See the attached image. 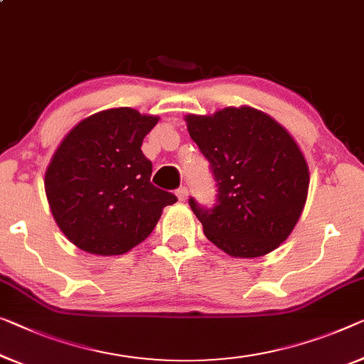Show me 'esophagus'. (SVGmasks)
<instances>
[{"label": "esophagus", "instance_id": "1", "mask_svg": "<svg viewBox=\"0 0 364 364\" xmlns=\"http://www.w3.org/2000/svg\"><path fill=\"white\" fill-rule=\"evenodd\" d=\"M176 198H178V200H180V203H184V200L188 199V189L186 188L176 189Z\"/></svg>", "mask_w": 364, "mask_h": 364}]
</instances>
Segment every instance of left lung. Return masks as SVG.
Listing matches in <instances>:
<instances>
[{
  "label": "left lung",
  "instance_id": "left-lung-1",
  "mask_svg": "<svg viewBox=\"0 0 364 364\" xmlns=\"http://www.w3.org/2000/svg\"><path fill=\"white\" fill-rule=\"evenodd\" d=\"M184 121L219 193L213 209L189 199L205 237L234 258L276 250L307 200L309 166L299 145L279 122L250 106L188 114Z\"/></svg>",
  "mask_w": 364,
  "mask_h": 364
}]
</instances>
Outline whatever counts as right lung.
Returning <instances> with one entry per match:
<instances>
[{
	"label": "right lung",
	"mask_w": 364,
	"mask_h": 364,
	"mask_svg": "<svg viewBox=\"0 0 364 364\" xmlns=\"http://www.w3.org/2000/svg\"><path fill=\"white\" fill-rule=\"evenodd\" d=\"M159 116L112 107L83 119L65 135L46 171L57 225L91 255H124L155 229L175 194L150 183L142 142Z\"/></svg>",
	"instance_id": "right-lung-1"
}]
</instances>
